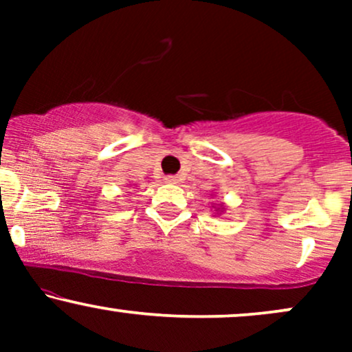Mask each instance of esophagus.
I'll use <instances>...</instances> for the list:
<instances>
[{
  "label": "esophagus",
  "instance_id": "obj_1",
  "mask_svg": "<svg viewBox=\"0 0 352 352\" xmlns=\"http://www.w3.org/2000/svg\"><path fill=\"white\" fill-rule=\"evenodd\" d=\"M165 182H168V184H177V182H179V177H177V175H167V177H165Z\"/></svg>",
  "mask_w": 352,
  "mask_h": 352
}]
</instances>
